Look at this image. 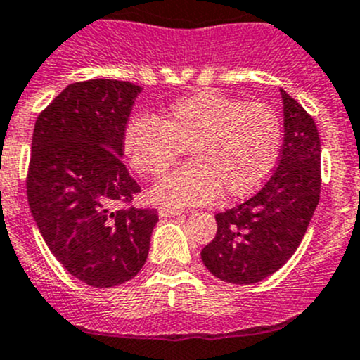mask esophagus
<instances>
[{"label":"esophagus","instance_id":"obj_1","mask_svg":"<svg viewBox=\"0 0 360 360\" xmlns=\"http://www.w3.org/2000/svg\"><path fill=\"white\" fill-rule=\"evenodd\" d=\"M181 213H184V210L169 208V206H161V208H159V215L161 217H179Z\"/></svg>","mask_w":360,"mask_h":360}]
</instances>
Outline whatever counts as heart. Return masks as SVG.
Instances as JSON below:
<instances>
[{
	"instance_id": "heart-1",
	"label": "heart",
	"mask_w": 360,
	"mask_h": 360,
	"mask_svg": "<svg viewBox=\"0 0 360 360\" xmlns=\"http://www.w3.org/2000/svg\"><path fill=\"white\" fill-rule=\"evenodd\" d=\"M194 161L161 176L152 199L168 206L236 199L257 191L275 169L282 120L268 103H243L219 91L176 99L165 119L138 115L127 122L122 148L136 172L159 175L184 154Z\"/></svg>"
}]
</instances>
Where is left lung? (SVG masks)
Instances as JSON below:
<instances>
[{
    "label": "left lung",
    "mask_w": 360,
    "mask_h": 360,
    "mask_svg": "<svg viewBox=\"0 0 360 360\" xmlns=\"http://www.w3.org/2000/svg\"><path fill=\"white\" fill-rule=\"evenodd\" d=\"M283 143L278 168L257 194L217 213V234L201 250L219 280L250 285L278 271L300 247L320 199V138L300 103L280 89Z\"/></svg>",
    "instance_id": "8db88e82"
}]
</instances>
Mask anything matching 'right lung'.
I'll use <instances>...</instances> for the list:
<instances>
[{"label": "right lung", "mask_w": 360, "mask_h": 360, "mask_svg": "<svg viewBox=\"0 0 360 360\" xmlns=\"http://www.w3.org/2000/svg\"><path fill=\"white\" fill-rule=\"evenodd\" d=\"M140 85L96 78L71 84L38 115L27 201L54 257L98 289L138 275L155 210L119 208L140 185L122 162V134Z\"/></svg>", "instance_id": "add662e5"}]
</instances>
